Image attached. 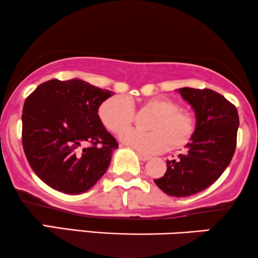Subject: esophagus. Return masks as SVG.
<instances>
[{"mask_svg": "<svg viewBox=\"0 0 258 258\" xmlns=\"http://www.w3.org/2000/svg\"><path fill=\"white\" fill-rule=\"evenodd\" d=\"M139 158L141 159L142 161H148V160L152 159V156L147 155V154H143V153H139Z\"/></svg>", "mask_w": 258, "mask_h": 258, "instance_id": "1", "label": "esophagus"}]
</instances>
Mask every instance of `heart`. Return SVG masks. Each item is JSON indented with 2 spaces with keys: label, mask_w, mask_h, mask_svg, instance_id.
<instances>
[{
  "label": "heart",
  "mask_w": 258,
  "mask_h": 258,
  "mask_svg": "<svg viewBox=\"0 0 258 258\" xmlns=\"http://www.w3.org/2000/svg\"><path fill=\"white\" fill-rule=\"evenodd\" d=\"M142 111L153 113L147 128L149 132L125 133L121 140L124 145L145 153H158L168 149L178 150L192 141L197 132V118L188 110L180 108L176 100L154 97L140 102ZM99 119L109 132L121 135L133 125L135 110L124 96L105 99L98 109Z\"/></svg>",
  "instance_id": "heart-1"
}]
</instances>
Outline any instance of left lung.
Segmentation results:
<instances>
[{
    "label": "left lung",
    "mask_w": 258,
    "mask_h": 258,
    "mask_svg": "<svg viewBox=\"0 0 258 258\" xmlns=\"http://www.w3.org/2000/svg\"><path fill=\"white\" fill-rule=\"evenodd\" d=\"M196 112L197 132L178 160L167 161L165 175L154 182L166 195L189 197L217 181L236 149L239 117L236 106L210 89L176 90Z\"/></svg>",
    "instance_id": "left-lung-1"
}]
</instances>
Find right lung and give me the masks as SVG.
I'll use <instances>...</instances> for the list:
<instances>
[{
    "instance_id": "right-lung-1",
    "label": "right lung",
    "mask_w": 258,
    "mask_h": 258,
    "mask_svg": "<svg viewBox=\"0 0 258 258\" xmlns=\"http://www.w3.org/2000/svg\"><path fill=\"white\" fill-rule=\"evenodd\" d=\"M112 95L84 80L51 79L27 97L22 146L46 185L80 195L104 175L118 143L103 125L98 109Z\"/></svg>"
}]
</instances>
